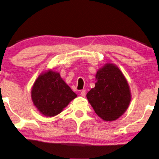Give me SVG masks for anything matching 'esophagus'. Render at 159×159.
Wrapping results in <instances>:
<instances>
[{"instance_id": "esophagus-1", "label": "esophagus", "mask_w": 159, "mask_h": 159, "mask_svg": "<svg viewBox=\"0 0 159 159\" xmlns=\"http://www.w3.org/2000/svg\"><path fill=\"white\" fill-rule=\"evenodd\" d=\"M85 89H83V90L80 92V95H81L82 97H85V94H86V93H85Z\"/></svg>"}]
</instances>
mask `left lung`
Returning a JSON list of instances; mask_svg holds the SVG:
<instances>
[{"mask_svg":"<svg viewBox=\"0 0 159 159\" xmlns=\"http://www.w3.org/2000/svg\"><path fill=\"white\" fill-rule=\"evenodd\" d=\"M95 87L87 98L98 116L113 121L126 111L131 101L128 83L119 68L107 64L97 71Z\"/></svg>","mask_w":159,"mask_h":159,"instance_id":"8db88e82","label":"left lung"}]
</instances>
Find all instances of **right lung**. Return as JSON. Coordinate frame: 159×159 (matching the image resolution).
Masks as SVG:
<instances>
[{
  "label": "right lung",
  "instance_id": "right-lung-1",
  "mask_svg": "<svg viewBox=\"0 0 159 159\" xmlns=\"http://www.w3.org/2000/svg\"><path fill=\"white\" fill-rule=\"evenodd\" d=\"M76 96L60 75L53 71L40 75L32 89L34 105L47 117H53L60 113Z\"/></svg>",
  "mask_w": 159,
  "mask_h": 159
}]
</instances>
